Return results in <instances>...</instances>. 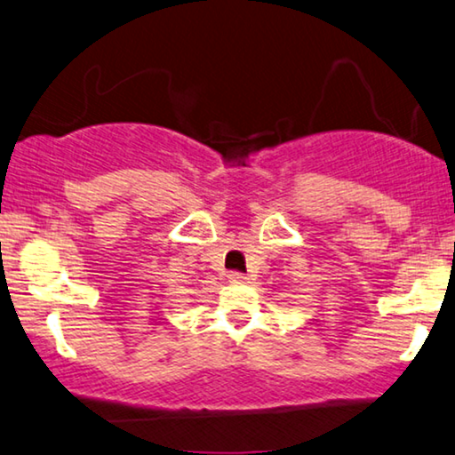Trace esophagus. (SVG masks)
Here are the masks:
<instances>
[{"instance_id": "1", "label": "esophagus", "mask_w": 455, "mask_h": 455, "mask_svg": "<svg viewBox=\"0 0 455 455\" xmlns=\"http://www.w3.org/2000/svg\"><path fill=\"white\" fill-rule=\"evenodd\" d=\"M228 278H229V283H234V284H243V283H248V276H246V275H242V272H232V275H229Z\"/></svg>"}]
</instances>
